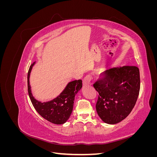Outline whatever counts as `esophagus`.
Wrapping results in <instances>:
<instances>
[{"instance_id": "obj_1", "label": "esophagus", "mask_w": 157, "mask_h": 157, "mask_svg": "<svg viewBox=\"0 0 157 157\" xmlns=\"http://www.w3.org/2000/svg\"><path fill=\"white\" fill-rule=\"evenodd\" d=\"M92 77V76L90 75H86V77H85L82 80V83L84 85H87V84H89L90 83V81H91Z\"/></svg>"}]
</instances>
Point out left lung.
<instances>
[{
    "label": "left lung",
    "instance_id": "obj_1",
    "mask_svg": "<svg viewBox=\"0 0 157 157\" xmlns=\"http://www.w3.org/2000/svg\"><path fill=\"white\" fill-rule=\"evenodd\" d=\"M94 84L99 96L96 111L101 119L115 124L126 118L134 108L140 89V70L123 66L107 70Z\"/></svg>",
    "mask_w": 157,
    "mask_h": 157
}]
</instances>
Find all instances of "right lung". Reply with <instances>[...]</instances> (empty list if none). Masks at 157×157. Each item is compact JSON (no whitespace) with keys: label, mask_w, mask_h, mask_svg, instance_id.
<instances>
[{"label":"right lung","mask_w":157,"mask_h":157,"mask_svg":"<svg viewBox=\"0 0 157 157\" xmlns=\"http://www.w3.org/2000/svg\"><path fill=\"white\" fill-rule=\"evenodd\" d=\"M33 63L29 67L27 73L28 93L31 103L35 110L44 119L56 124H62L67 121L73 111L75 96L82 86L81 80H75L67 84L59 96L49 101L41 102L33 96L29 77Z\"/></svg>","instance_id":"1"}]
</instances>
